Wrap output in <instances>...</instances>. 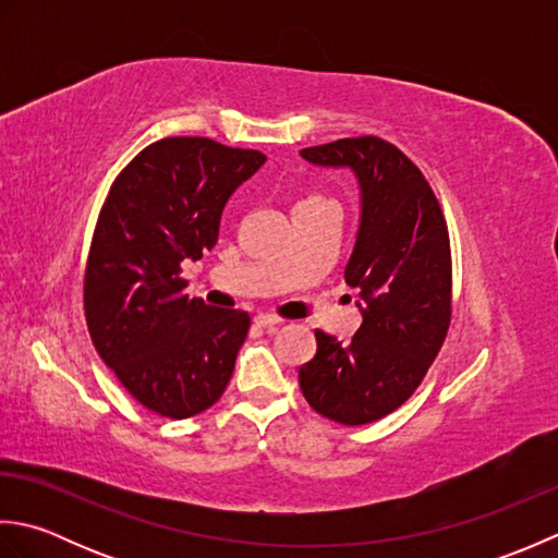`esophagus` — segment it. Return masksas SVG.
I'll list each match as a JSON object with an SVG mask.
<instances>
[{"label":"esophagus","mask_w":558,"mask_h":558,"mask_svg":"<svg viewBox=\"0 0 558 558\" xmlns=\"http://www.w3.org/2000/svg\"><path fill=\"white\" fill-rule=\"evenodd\" d=\"M254 324L260 326V328H276V326L282 324V318L272 316V314H258V316L254 318Z\"/></svg>","instance_id":"obj_1"}]
</instances>
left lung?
<instances>
[{"mask_svg": "<svg viewBox=\"0 0 558 558\" xmlns=\"http://www.w3.org/2000/svg\"><path fill=\"white\" fill-rule=\"evenodd\" d=\"M300 156L322 168H350L362 198L345 266V282L360 294L362 326L350 342L316 330V354L300 366V388L324 417L369 424L417 390L446 340V218L417 165L384 138H338Z\"/></svg>", "mask_w": 558, "mask_h": 558, "instance_id": "obj_1", "label": "left lung"}]
</instances>
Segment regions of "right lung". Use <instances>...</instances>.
Segmentation results:
<instances>
[{"label":"right lung","instance_id":"1","mask_svg":"<svg viewBox=\"0 0 558 558\" xmlns=\"http://www.w3.org/2000/svg\"><path fill=\"white\" fill-rule=\"evenodd\" d=\"M264 162L213 138H160L102 204L83 280L88 333L129 393L162 417L208 410L232 378L252 318L189 298L182 260L216 246L225 204Z\"/></svg>","mask_w":558,"mask_h":558}]
</instances>
